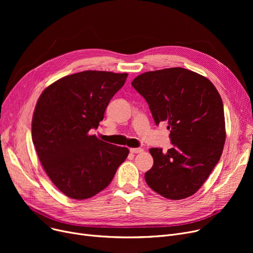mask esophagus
Wrapping results in <instances>:
<instances>
[{"label":"esophagus","mask_w":253,"mask_h":253,"mask_svg":"<svg viewBox=\"0 0 253 253\" xmlns=\"http://www.w3.org/2000/svg\"><path fill=\"white\" fill-rule=\"evenodd\" d=\"M142 152H143V150L141 148L130 149V153H132V154H139V153H142Z\"/></svg>","instance_id":"34e87169"}]
</instances>
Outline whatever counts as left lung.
Wrapping results in <instances>:
<instances>
[{"mask_svg":"<svg viewBox=\"0 0 253 253\" xmlns=\"http://www.w3.org/2000/svg\"><path fill=\"white\" fill-rule=\"evenodd\" d=\"M131 85L147 100L155 123L168 124L173 147L150 150L149 187L171 200L194 195L222 154L225 123L222 100L209 80L182 68L147 72Z\"/></svg>","mask_w":253,"mask_h":253,"instance_id":"obj_1","label":"left lung"}]
</instances>
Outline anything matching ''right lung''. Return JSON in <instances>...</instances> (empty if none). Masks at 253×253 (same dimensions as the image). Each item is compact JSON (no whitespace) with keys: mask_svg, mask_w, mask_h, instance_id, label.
<instances>
[{"mask_svg":"<svg viewBox=\"0 0 253 253\" xmlns=\"http://www.w3.org/2000/svg\"><path fill=\"white\" fill-rule=\"evenodd\" d=\"M128 74L85 71L63 77L40 95L32 136L40 162L56 188L76 200L95 196L113 180L129 154L104 142L96 129Z\"/></svg>","mask_w":253,"mask_h":253,"instance_id":"right-lung-1","label":"right lung"}]
</instances>
